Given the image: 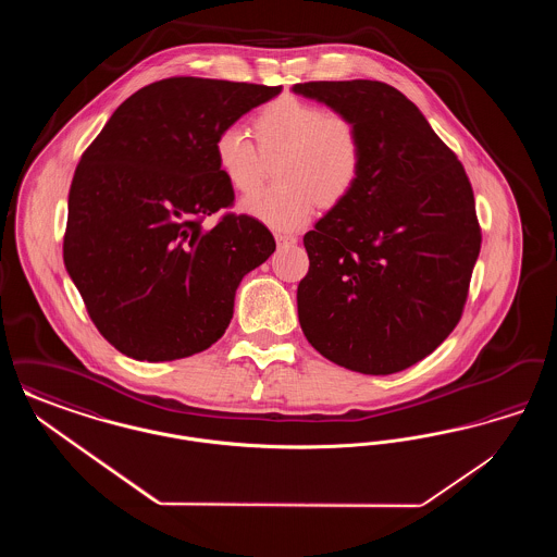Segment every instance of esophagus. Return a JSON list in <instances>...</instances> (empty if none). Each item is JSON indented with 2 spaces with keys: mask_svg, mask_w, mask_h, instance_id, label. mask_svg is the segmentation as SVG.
I'll return each instance as SVG.
<instances>
[{
  "mask_svg": "<svg viewBox=\"0 0 557 557\" xmlns=\"http://www.w3.org/2000/svg\"><path fill=\"white\" fill-rule=\"evenodd\" d=\"M275 242H277L280 248H284V246H294L298 238L292 236V234H275Z\"/></svg>",
  "mask_w": 557,
  "mask_h": 557,
  "instance_id": "obj_1",
  "label": "esophagus"
}]
</instances>
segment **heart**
Masks as SVG:
<instances>
[{"label": "heart", "instance_id": "heart-1", "mask_svg": "<svg viewBox=\"0 0 557 557\" xmlns=\"http://www.w3.org/2000/svg\"><path fill=\"white\" fill-rule=\"evenodd\" d=\"M255 141L238 125L214 135L212 157L236 191H251L278 164L273 190L248 194L239 211L277 232L302 227L318 209L343 205L366 166V137L359 121L296 96H280L252 116Z\"/></svg>", "mask_w": 557, "mask_h": 557}]
</instances>
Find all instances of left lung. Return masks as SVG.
Returning <instances> with one entry per match:
<instances>
[{"label": "left lung", "instance_id": "obj_1", "mask_svg": "<svg viewBox=\"0 0 557 557\" xmlns=\"http://www.w3.org/2000/svg\"><path fill=\"white\" fill-rule=\"evenodd\" d=\"M296 94L355 116L357 189L305 236L298 319L336 366L388 375L422 361L463 315L480 223L463 164L424 114L382 81H309Z\"/></svg>", "mask_w": 557, "mask_h": 557}]
</instances>
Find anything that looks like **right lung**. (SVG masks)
I'll list each match as a JSON object with an SVG mask.
<instances>
[{
    "mask_svg": "<svg viewBox=\"0 0 557 557\" xmlns=\"http://www.w3.org/2000/svg\"><path fill=\"white\" fill-rule=\"evenodd\" d=\"M282 85L169 77L135 91L87 146L69 191L64 265L87 315L137 361L202 352L227 330L239 280L275 239L234 207L212 141Z\"/></svg>",
    "mask_w": 557,
    "mask_h": 557,
    "instance_id": "1",
    "label": "right lung"
}]
</instances>
